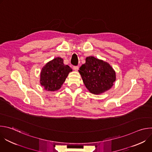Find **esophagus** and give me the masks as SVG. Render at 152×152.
<instances>
[{
	"mask_svg": "<svg viewBox=\"0 0 152 152\" xmlns=\"http://www.w3.org/2000/svg\"><path fill=\"white\" fill-rule=\"evenodd\" d=\"M73 69H74V70H75V71H77L78 69H79V66H74V67H73Z\"/></svg>",
	"mask_w": 152,
	"mask_h": 152,
	"instance_id": "34e87169",
	"label": "esophagus"
}]
</instances>
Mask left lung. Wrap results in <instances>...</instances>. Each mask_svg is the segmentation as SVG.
Here are the masks:
<instances>
[{"instance_id":"obj_1","label":"left lung","mask_w":152,"mask_h":152,"mask_svg":"<svg viewBox=\"0 0 152 152\" xmlns=\"http://www.w3.org/2000/svg\"><path fill=\"white\" fill-rule=\"evenodd\" d=\"M79 72L89 91L100 94L109 90L116 79L115 72L110 65L94 56L86 57Z\"/></svg>"}]
</instances>
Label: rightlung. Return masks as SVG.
Masks as SVG:
<instances>
[{
  "instance_id": "add662e5",
  "label": "right lung",
  "mask_w": 152,
  "mask_h": 152,
  "mask_svg": "<svg viewBox=\"0 0 152 152\" xmlns=\"http://www.w3.org/2000/svg\"><path fill=\"white\" fill-rule=\"evenodd\" d=\"M71 72L72 69L67 65L64 64L62 58H55L42 67L40 74V83L47 91H57L61 88Z\"/></svg>"
}]
</instances>
